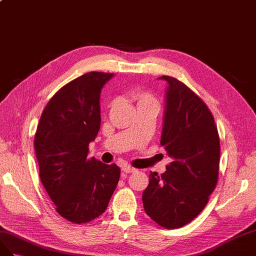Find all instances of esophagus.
<instances>
[{"mask_svg":"<svg viewBox=\"0 0 256 256\" xmlns=\"http://www.w3.org/2000/svg\"><path fill=\"white\" fill-rule=\"evenodd\" d=\"M137 170L136 168H134V167H132V166H128V165H126V166H123L122 167V172H126V174H132V172H135Z\"/></svg>","mask_w":256,"mask_h":256,"instance_id":"esophagus-1","label":"esophagus"}]
</instances>
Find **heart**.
<instances>
[{"label":"heart","mask_w":256,"mask_h":256,"mask_svg":"<svg viewBox=\"0 0 256 256\" xmlns=\"http://www.w3.org/2000/svg\"><path fill=\"white\" fill-rule=\"evenodd\" d=\"M132 96H133V100L136 102L137 107L146 106V105H152V106L158 107V100L156 96L147 90L137 89L133 92Z\"/></svg>","instance_id":"1"}]
</instances>
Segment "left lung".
<instances>
[{
	"mask_svg": "<svg viewBox=\"0 0 256 256\" xmlns=\"http://www.w3.org/2000/svg\"><path fill=\"white\" fill-rule=\"evenodd\" d=\"M160 79L168 82L160 146L172 162L160 176L150 172L142 204L153 221L172 230L194 220L207 205L218 179L220 137L196 93L174 77Z\"/></svg>",
	"mask_w": 256,
	"mask_h": 256,
	"instance_id": "left-lung-1",
	"label": "left lung"
}]
</instances>
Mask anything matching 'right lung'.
<instances>
[{
    "label": "right lung",
    "mask_w": 256,
    "mask_h": 256,
    "mask_svg": "<svg viewBox=\"0 0 256 256\" xmlns=\"http://www.w3.org/2000/svg\"><path fill=\"white\" fill-rule=\"evenodd\" d=\"M112 76L90 72L63 86L47 103L35 133L42 184L56 212L72 223L103 214L120 178L116 164L88 158L100 126L102 88Z\"/></svg>",
    "instance_id": "1"
}]
</instances>
